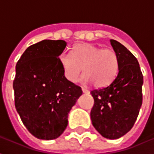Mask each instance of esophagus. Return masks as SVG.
I'll use <instances>...</instances> for the list:
<instances>
[{
    "mask_svg": "<svg viewBox=\"0 0 154 154\" xmlns=\"http://www.w3.org/2000/svg\"><path fill=\"white\" fill-rule=\"evenodd\" d=\"M82 91H83V93H85V94H88L89 93V91L87 90V89H86V88H85V87H82Z\"/></svg>",
    "mask_w": 154,
    "mask_h": 154,
    "instance_id": "1",
    "label": "esophagus"
}]
</instances>
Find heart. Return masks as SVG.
<instances>
[{
	"label": "heart",
	"instance_id": "obj_1",
	"mask_svg": "<svg viewBox=\"0 0 154 154\" xmlns=\"http://www.w3.org/2000/svg\"><path fill=\"white\" fill-rule=\"evenodd\" d=\"M59 63L67 81L75 82L84 67L83 80L91 82L97 88L109 86L116 79L119 68V56L114 49L87 43L75 45L71 54H61Z\"/></svg>",
	"mask_w": 154,
	"mask_h": 154
}]
</instances>
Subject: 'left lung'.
I'll use <instances>...</instances> for the list:
<instances>
[{"label": "left lung", "instance_id": "8db88e82", "mask_svg": "<svg viewBox=\"0 0 154 154\" xmlns=\"http://www.w3.org/2000/svg\"><path fill=\"white\" fill-rule=\"evenodd\" d=\"M110 44L119 56V72L109 86L91 91L94 98L91 119L104 138L116 139L132 129L139 116L143 77L132 53L118 41L110 39Z\"/></svg>", "mask_w": 154, "mask_h": 154}]
</instances>
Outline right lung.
<instances>
[{
  "label": "right lung",
  "instance_id": "1",
  "mask_svg": "<svg viewBox=\"0 0 154 154\" xmlns=\"http://www.w3.org/2000/svg\"><path fill=\"white\" fill-rule=\"evenodd\" d=\"M63 40L44 39L27 48L15 67L13 82L15 109L37 139L58 138L67 126V115L82 94L64 77L59 55Z\"/></svg>",
  "mask_w": 154,
  "mask_h": 154
}]
</instances>
